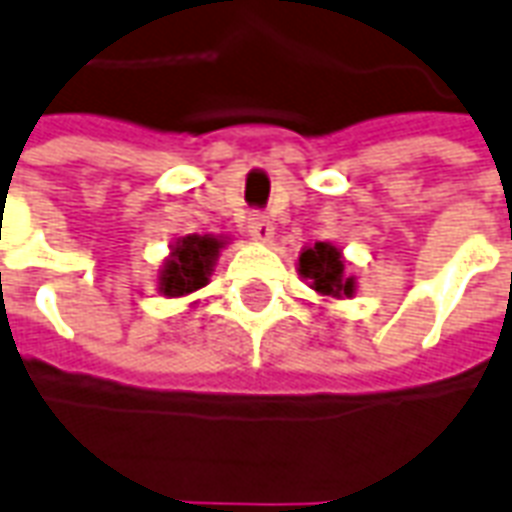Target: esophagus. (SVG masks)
I'll return each mask as SVG.
<instances>
[{
  "instance_id": "1",
  "label": "esophagus",
  "mask_w": 512,
  "mask_h": 512,
  "mask_svg": "<svg viewBox=\"0 0 512 512\" xmlns=\"http://www.w3.org/2000/svg\"><path fill=\"white\" fill-rule=\"evenodd\" d=\"M249 236L257 238V241H268V238L274 236V225H271V219L263 214V211H255V214H249Z\"/></svg>"
}]
</instances>
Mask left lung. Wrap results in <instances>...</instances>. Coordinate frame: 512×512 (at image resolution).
<instances>
[{"instance_id":"1","label":"left lung","mask_w":512,"mask_h":512,"mask_svg":"<svg viewBox=\"0 0 512 512\" xmlns=\"http://www.w3.org/2000/svg\"><path fill=\"white\" fill-rule=\"evenodd\" d=\"M298 266L306 279H312L317 293L352 295V279H344L342 260L331 244H314L312 249H306Z\"/></svg>"}]
</instances>
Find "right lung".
<instances>
[{"mask_svg":"<svg viewBox=\"0 0 512 512\" xmlns=\"http://www.w3.org/2000/svg\"><path fill=\"white\" fill-rule=\"evenodd\" d=\"M219 246H222V241L208 236L181 238V244L173 252V260L162 271V293L187 295L206 285V276L211 271Z\"/></svg>","mask_w":512,"mask_h":512,"instance_id":"1","label":"right lung"}]
</instances>
